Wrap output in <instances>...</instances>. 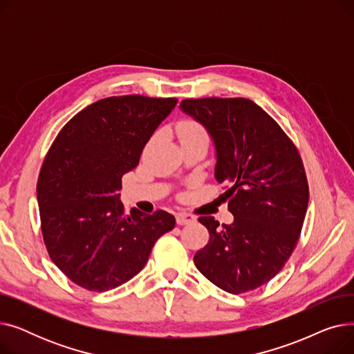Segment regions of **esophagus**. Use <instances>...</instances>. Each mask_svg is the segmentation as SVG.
Returning a JSON list of instances; mask_svg holds the SVG:
<instances>
[{
	"instance_id": "1",
	"label": "esophagus",
	"mask_w": 354,
	"mask_h": 354,
	"mask_svg": "<svg viewBox=\"0 0 354 354\" xmlns=\"http://www.w3.org/2000/svg\"><path fill=\"white\" fill-rule=\"evenodd\" d=\"M196 221V216L191 215V214H187V212H179L176 214V224L178 225H187V224H191V222Z\"/></svg>"
}]
</instances>
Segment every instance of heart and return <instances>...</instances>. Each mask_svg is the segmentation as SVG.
Segmentation results:
<instances>
[{"label": "heart", "instance_id": "heart-1", "mask_svg": "<svg viewBox=\"0 0 354 354\" xmlns=\"http://www.w3.org/2000/svg\"><path fill=\"white\" fill-rule=\"evenodd\" d=\"M179 138H207V132L203 127L194 122V120H185L178 127Z\"/></svg>", "mask_w": 354, "mask_h": 354}]
</instances>
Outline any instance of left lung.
<instances>
[{
  "mask_svg": "<svg viewBox=\"0 0 354 354\" xmlns=\"http://www.w3.org/2000/svg\"><path fill=\"white\" fill-rule=\"evenodd\" d=\"M179 109L202 124L215 149L214 176L225 191L231 224L201 216L208 244L194 263L231 294L268 283L299 241L308 185L295 146L277 122L248 99H187Z\"/></svg>",
  "mask_w": 354,
  "mask_h": 354,
  "instance_id": "8db88e82",
  "label": "left lung"
}]
</instances>
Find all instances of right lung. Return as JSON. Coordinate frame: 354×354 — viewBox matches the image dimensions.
Segmentation results:
<instances>
[{
  "mask_svg": "<svg viewBox=\"0 0 354 354\" xmlns=\"http://www.w3.org/2000/svg\"><path fill=\"white\" fill-rule=\"evenodd\" d=\"M176 103L107 97L79 111L51 145L37 182L41 231L53 263L74 284L100 292L124 284L174 230L166 211L124 214L119 191Z\"/></svg>",
  "mask_w": 354,
  "mask_h": 354,
  "instance_id": "obj_1",
  "label": "right lung"
}]
</instances>
